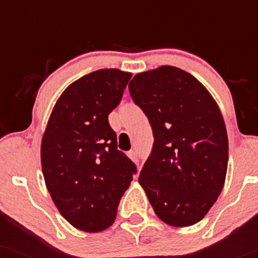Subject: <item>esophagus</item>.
<instances>
[{"label":"esophagus","mask_w":258,"mask_h":258,"mask_svg":"<svg viewBox=\"0 0 258 258\" xmlns=\"http://www.w3.org/2000/svg\"><path fill=\"white\" fill-rule=\"evenodd\" d=\"M127 155H128V157L131 158L132 161H135V162H139V153H137L136 150L128 151V153H127Z\"/></svg>","instance_id":"esophagus-1"}]
</instances>
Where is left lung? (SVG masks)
I'll list each match as a JSON object with an SVG mask.
<instances>
[{
    "instance_id": "1",
    "label": "left lung",
    "mask_w": 258,
    "mask_h": 258,
    "mask_svg": "<svg viewBox=\"0 0 258 258\" xmlns=\"http://www.w3.org/2000/svg\"><path fill=\"white\" fill-rule=\"evenodd\" d=\"M128 90L155 139L139 182L163 222L195 225L220 196L227 172L228 139L220 108L199 81L177 67L136 75Z\"/></svg>"
}]
</instances>
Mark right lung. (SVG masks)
<instances>
[{"label": "right lung", "instance_id": "add662e5", "mask_svg": "<svg viewBox=\"0 0 258 258\" xmlns=\"http://www.w3.org/2000/svg\"><path fill=\"white\" fill-rule=\"evenodd\" d=\"M132 75L98 70L69 86L54 105L41 145L46 186L61 215L79 230L98 232L116 218L137 167L117 150L108 114Z\"/></svg>", "mask_w": 258, "mask_h": 258}]
</instances>
